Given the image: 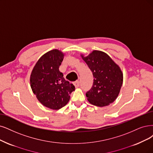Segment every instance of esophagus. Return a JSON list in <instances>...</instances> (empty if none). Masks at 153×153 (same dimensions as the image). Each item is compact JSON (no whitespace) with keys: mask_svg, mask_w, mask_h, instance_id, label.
<instances>
[{"mask_svg":"<svg viewBox=\"0 0 153 153\" xmlns=\"http://www.w3.org/2000/svg\"><path fill=\"white\" fill-rule=\"evenodd\" d=\"M73 84H74V86L76 88H78L79 86H80V82L79 81H76L75 82H74Z\"/></svg>","mask_w":153,"mask_h":153,"instance_id":"esophagus-1","label":"esophagus"}]
</instances>
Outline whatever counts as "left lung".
Instances as JSON below:
<instances>
[{
  "label": "left lung",
  "instance_id": "obj_1",
  "mask_svg": "<svg viewBox=\"0 0 153 153\" xmlns=\"http://www.w3.org/2000/svg\"><path fill=\"white\" fill-rule=\"evenodd\" d=\"M91 71L94 80L92 88L86 92L89 102L103 107L112 103L117 99L123 83V73L106 53L94 50L88 56L81 55Z\"/></svg>",
  "mask_w": 153,
  "mask_h": 153
}]
</instances>
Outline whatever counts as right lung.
Masks as SVG:
<instances>
[{
	"mask_svg": "<svg viewBox=\"0 0 153 153\" xmlns=\"http://www.w3.org/2000/svg\"><path fill=\"white\" fill-rule=\"evenodd\" d=\"M64 54L59 50H50L42 55L31 72L30 84L33 93L43 106L59 110L69 102L75 86L66 81L59 66Z\"/></svg>",
	"mask_w": 153,
	"mask_h": 153,
	"instance_id": "add662e5",
	"label": "right lung"
}]
</instances>
